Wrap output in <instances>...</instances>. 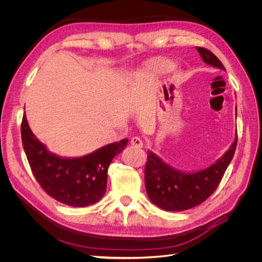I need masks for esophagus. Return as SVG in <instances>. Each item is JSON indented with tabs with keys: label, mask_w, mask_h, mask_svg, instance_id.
<instances>
[{
	"label": "esophagus",
	"mask_w": 262,
	"mask_h": 262,
	"mask_svg": "<svg viewBox=\"0 0 262 262\" xmlns=\"http://www.w3.org/2000/svg\"><path fill=\"white\" fill-rule=\"evenodd\" d=\"M131 145L134 147L141 148V147H143V142H142V140L139 137H133L131 139Z\"/></svg>",
	"instance_id": "1"
}]
</instances>
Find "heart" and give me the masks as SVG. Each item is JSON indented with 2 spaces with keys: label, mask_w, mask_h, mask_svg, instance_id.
<instances>
[{
  "label": "heart",
  "mask_w": 262,
  "mask_h": 262,
  "mask_svg": "<svg viewBox=\"0 0 262 262\" xmlns=\"http://www.w3.org/2000/svg\"><path fill=\"white\" fill-rule=\"evenodd\" d=\"M170 69H171V67H170V64H169L168 62L158 61L153 66L152 71H153L154 73H156V74H162V73H165V72H168Z\"/></svg>",
  "instance_id": "heart-1"
}]
</instances>
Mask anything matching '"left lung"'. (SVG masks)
<instances>
[{
    "label": "left lung",
    "instance_id": "8db88e82",
    "mask_svg": "<svg viewBox=\"0 0 262 262\" xmlns=\"http://www.w3.org/2000/svg\"><path fill=\"white\" fill-rule=\"evenodd\" d=\"M196 50L204 63L225 71L222 62L210 50L201 47H196ZM236 145L237 133L233 144L223 156L208 168L195 172L173 168L152 150H147L144 180L149 200L165 211H185L201 204L215 191L232 162Z\"/></svg>",
    "mask_w": 262,
    "mask_h": 262
}]
</instances>
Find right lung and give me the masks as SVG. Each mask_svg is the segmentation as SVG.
Returning a JSON list of instances; mask_svg holds the SVG:
<instances>
[{"instance_id": "add662e5", "label": "right lung", "mask_w": 262, "mask_h": 262, "mask_svg": "<svg viewBox=\"0 0 262 262\" xmlns=\"http://www.w3.org/2000/svg\"><path fill=\"white\" fill-rule=\"evenodd\" d=\"M21 142L31 171L45 191L61 203L83 208L104 196L109 165L129 140L115 142L81 157H61L49 152L36 138L24 114Z\"/></svg>"}]
</instances>
